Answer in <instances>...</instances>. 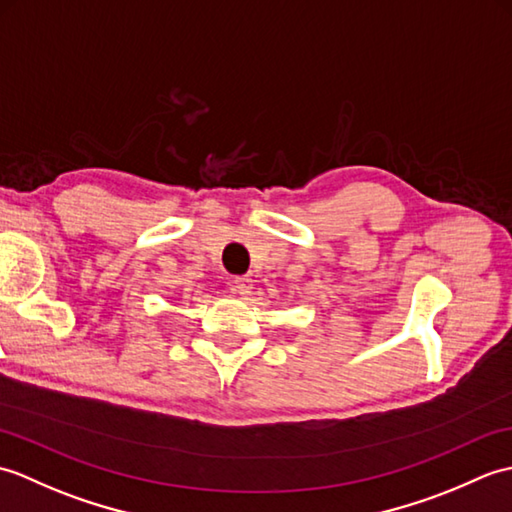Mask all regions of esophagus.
Here are the masks:
<instances>
[{"label": "esophagus", "instance_id": "obj_1", "mask_svg": "<svg viewBox=\"0 0 512 512\" xmlns=\"http://www.w3.org/2000/svg\"><path fill=\"white\" fill-rule=\"evenodd\" d=\"M233 290L237 292V295H242V297L250 295V290H253V279H250L248 275L235 277V279H233Z\"/></svg>", "mask_w": 512, "mask_h": 512}]
</instances>
